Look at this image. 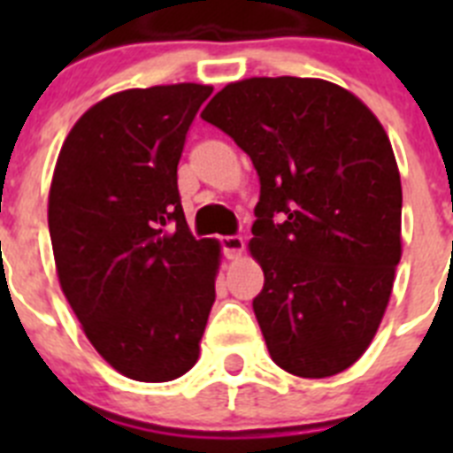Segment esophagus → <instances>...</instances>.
<instances>
[{"label": "esophagus", "mask_w": 453, "mask_h": 453, "mask_svg": "<svg viewBox=\"0 0 453 453\" xmlns=\"http://www.w3.org/2000/svg\"><path fill=\"white\" fill-rule=\"evenodd\" d=\"M219 245H222V251L226 258H240L242 250H245V240L240 238V235H222L219 238Z\"/></svg>", "instance_id": "obj_1"}]
</instances>
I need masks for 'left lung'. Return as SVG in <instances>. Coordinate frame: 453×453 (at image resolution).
Wrapping results in <instances>:
<instances>
[{"mask_svg": "<svg viewBox=\"0 0 453 453\" xmlns=\"http://www.w3.org/2000/svg\"><path fill=\"white\" fill-rule=\"evenodd\" d=\"M202 119L254 163V313L272 361L324 379L370 347L402 258V181L388 134L349 90L299 77L229 83Z\"/></svg>", "mask_w": 453, "mask_h": 453, "instance_id": "1", "label": "left lung"}]
</instances>
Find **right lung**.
Returning <instances> with one entry per match:
<instances>
[{
    "label": "right lung",
    "mask_w": 453,
    "mask_h": 453,
    "mask_svg": "<svg viewBox=\"0 0 453 453\" xmlns=\"http://www.w3.org/2000/svg\"><path fill=\"white\" fill-rule=\"evenodd\" d=\"M211 92H115L79 118L56 161L47 219L63 295L99 356L134 381L186 374L215 302L219 242L195 240L177 186Z\"/></svg>",
    "instance_id": "add662e5"
}]
</instances>
